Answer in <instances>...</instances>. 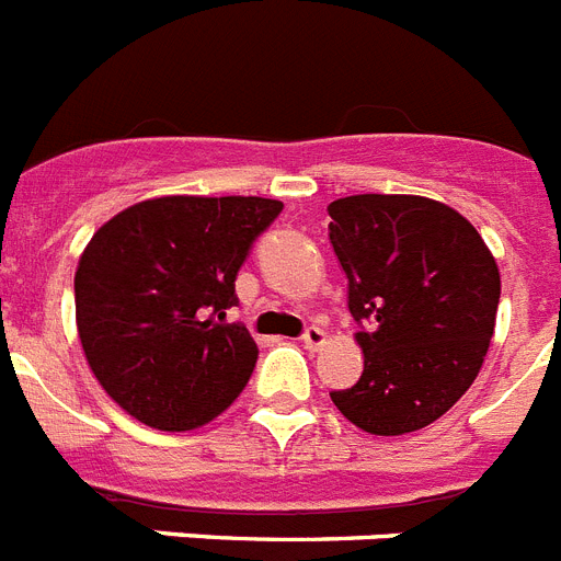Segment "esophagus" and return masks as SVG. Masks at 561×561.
Instances as JSON below:
<instances>
[{
    "mask_svg": "<svg viewBox=\"0 0 561 561\" xmlns=\"http://www.w3.org/2000/svg\"><path fill=\"white\" fill-rule=\"evenodd\" d=\"M323 343H327V332H323V329L320 327H309L304 332V346L309 348V352H318L320 346H323Z\"/></svg>",
    "mask_w": 561,
    "mask_h": 561,
    "instance_id": "obj_1",
    "label": "esophagus"
}]
</instances>
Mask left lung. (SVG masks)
<instances>
[{
    "instance_id": "1",
    "label": "left lung",
    "mask_w": 561,
    "mask_h": 561,
    "mask_svg": "<svg viewBox=\"0 0 561 561\" xmlns=\"http://www.w3.org/2000/svg\"><path fill=\"white\" fill-rule=\"evenodd\" d=\"M329 215L363 348L360 380L332 403L380 437L425 428L480 375L500 306L494 255L471 221L423 195H348Z\"/></svg>"
}]
</instances>
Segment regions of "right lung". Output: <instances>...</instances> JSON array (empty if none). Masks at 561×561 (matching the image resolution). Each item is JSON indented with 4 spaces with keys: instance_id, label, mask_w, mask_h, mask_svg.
Masks as SVG:
<instances>
[{
    "instance_id": "1",
    "label": "right lung",
    "mask_w": 561,
    "mask_h": 561,
    "mask_svg": "<svg viewBox=\"0 0 561 561\" xmlns=\"http://www.w3.org/2000/svg\"><path fill=\"white\" fill-rule=\"evenodd\" d=\"M280 209L255 195H164L95 229L76 270V327L95 380L138 423L198 428L241 394L257 346L227 309Z\"/></svg>"
}]
</instances>
